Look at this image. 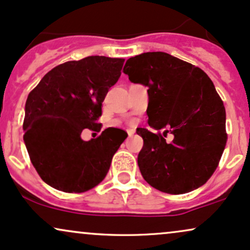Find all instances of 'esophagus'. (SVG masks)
Returning a JSON list of instances; mask_svg holds the SVG:
<instances>
[{"label":"esophagus","mask_w":250,"mask_h":250,"mask_svg":"<svg viewBox=\"0 0 250 250\" xmlns=\"http://www.w3.org/2000/svg\"><path fill=\"white\" fill-rule=\"evenodd\" d=\"M127 134H128V137H132L134 134V131L133 130H130V131H127Z\"/></svg>","instance_id":"esophagus-1"}]
</instances>
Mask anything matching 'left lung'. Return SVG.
Returning a JSON list of instances; mask_svg holds the SVG:
<instances>
[{
    "label": "left lung",
    "mask_w": 250,
    "mask_h": 250,
    "mask_svg": "<svg viewBox=\"0 0 250 250\" xmlns=\"http://www.w3.org/2000/svg\"><path fill=\"white\" fill-rule=\"evenodd\" d=\"M132 83L147 86L148 125L138 154L143 178L164 193L184 194L207 183L227 143L226 111L213 82L200 67L166 52H144L126 61Z\"/></svg>",
    "instance_id": "8db88e82"
}]
</instances>
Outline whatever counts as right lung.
<instances>
[{"mask_svg":"<svg viewBox=\"0 0 250 250\" xmlns=\"http://www.w3.org/2000/svg\"><path fill=\"white\" fill-rule=\"evenodd\" d=\"M124 58L89 56L54 67L29 93L23 122L25 147L45 184L66 193L86 192L110 168L126 139L125 131L108 127L84 142V128L99 130L102 103L122 75Z\"/></svg>","mask_w":250,"mask_h":250,"instance_id":"right-lung-1","label":"right lung"}]
</instances>
